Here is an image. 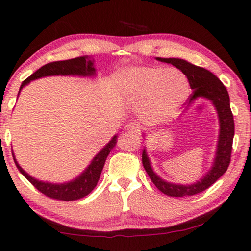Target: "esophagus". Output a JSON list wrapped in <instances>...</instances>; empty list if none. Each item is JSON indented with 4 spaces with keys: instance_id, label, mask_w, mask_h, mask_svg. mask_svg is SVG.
I'll return each instance as SVG.
<instances>
[{
    "instance_id": "esophagus-1",
    "label": "esophagus",
    "mask_w": 251,
    "mask_h": 251,
    "mask_svg": "<svg viewBox=\"0 0 251 251\" xmlns=\"http://www.w3.org/2000/svg\"><path fill=\"white\" fill-rule=\"evenodd\" d=\"M126 129L128 130V132H132V133H135V134H140V127L137 126L136 124H134V123H130L126 126Z\"/></svg>"
}]
</instances>
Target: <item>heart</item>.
I'll return each mask as SVG.
<instances>
[{
	"mask_svg": "<svg viewBox=\"0 0 251 251\" xmlns=\"http://www.w3.org/2000/svg\"><path fill=\"white\" fill-rule=\"evenodd\" d=\"M122 93L133 103H141L143 117L161 122L184 103L190 92L185 75L177 69L135 67L119 78Z\"/></svg>",
	"mask_w": 251,
	"mask_h": 251,
	"instance_id": "1",
	"label": "heart"
}]
</instances>
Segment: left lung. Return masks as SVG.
Segmentation results:
<instances>
[{"label": "left lung", "mask_w": 251, "mask_h": 251, "mask_svg": "<svg viewBox=\"0 0 251 251\" xmlns=\"http://www.w3.org/2000/svg\"><path fill=\"white\" fill-rule=\"evenodd\" d=\"M157 60L171 63L186 76L190 87L192 89V93L188 98L190 103L199 97L209 99L216 108L218 118H220V139H218L214 165L210 171L195 184L178 185L165 182L157 174H154L151 168L146 149L142 152L143 167L159 191L171 197L195 196L213 185L227 171L228 165H230L233 136H234V121H233V114L230 107V97H228L226 87L209 70L197 67L183 59L157 58Z\"/></svg>", "instance_id": "1"}]
</instances>
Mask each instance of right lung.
<instances>
[{
	"mask_svg": "<svg viewBox=\"0 0 251 251\" xmlns=\"http://www.w3.org/2000/svg\"><path fill=\"white\" fill-rule=\"evenodd\" d=\"M95 74V69L93 67V60H91L87 55L77 56L75 59L63 60V61H53L47 63L40 69L36 70L34 74L26 78L21 84L20 90L25 85H27L30 80L41 78L45 76H53V75H77V76H92ZM20 92V91H19ZM117 136H114L107 146L99 152L94 159L92 160L89 167L85 169L79 177L74 179L72 182L63 183V184H52V183H47L37 181L27 174L23 168L18 165V162L15 159L17 168L19 172L36 188L41 193L47 196L51 199L62 200V201H73L80 199L92 192L95 186L98 184L99 178H100L101 172L103 169L105 159L108 154L110 153L112 148L116 146L117 142Z\"/></svg>",
	"mask_w": 251,
	"mask_h": 251,
	"instance_id": "1",
	"label": "right lung"
}]
</instances>
